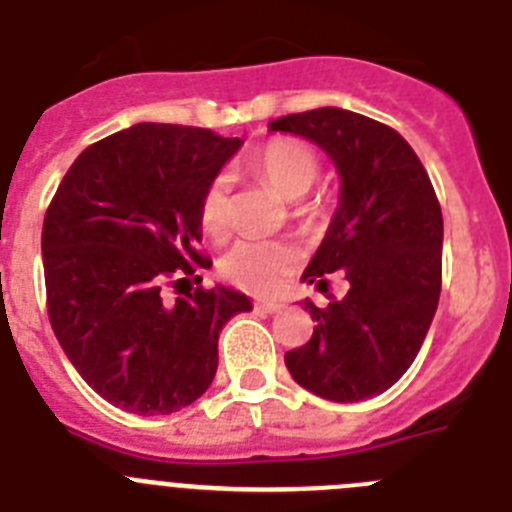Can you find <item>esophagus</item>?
I'll use <instances>...</instances> for the list:
<instances>
[{
  "instance_id": "34e87169",
  "label": "esophagus",
  "mask_w": 512,
  "mask_h": 512,
  "mask_svg": "<svg viewBox=\"0 0 512 512\" xmlns=\"http://www.w3.org/2000/svg\"><path fill=\"white\" fill-rule=\"evenodd\" d=\"M253 307H256V310L259 312H279L282 310V302H274V300H256L253 302Z\"/></svg>"
}]
</instances>
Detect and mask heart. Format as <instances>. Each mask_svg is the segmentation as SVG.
I'll list each match as a JSON object with an SVG mask.
<instances>
[{
  "instance_id": "1",
  "label": "heart",
  "mask_w": 512,
  "mask_h": 512,
  "mask_svg": "<svg viewBox=\"0 0 512 512\" xmlns=\"http://www.w3.org/2000/svg\"><path fill=\"white\" fill-rule=\"evenodd\" d=\"M248 169L259 176L261 182L269 184L274 192L282 194L284 200H300L318 184L320 158L302 140L271 138L248 158ZM318 212V205H312V202H295L292 205V215L300 223H312ZM200 223L212 238H220L228 230L230 202L225 176H215L207 184L200 202ZM297 259H300V253L292 241L246 238V241L230 246V251L220 259V271L235 287L253 292V295H271L282 287L289 271L295 269Z\"/></svg>"
}]
</instances>
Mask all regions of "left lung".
Returning a JSON list of instances; mask_svg holds the SVG:
<instances>
[{
	"label": "left lung",
	"instance_id": "left-lung-1",
	"mask_svg": "<svg viewBox=\"0 0 512 512\" xmlns=\"http://www.w3.org/2000/svg\"><path fill=\"white\" fill-rule=\"evenodd\" d=\"M315 140L338 166L341 207L302 279L348 292L328 305L305 300L312 336L284 354L305 390L359 402L390 390L425 341L441 297L443 217L428 171L397 130L359 112L320 107L269 122Z\"/></svg>",
	"mask_w": 512,
	"mask_h": 512
}]
</instances>
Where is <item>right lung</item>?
<instances>
[{"label":"right lung","instance_id":"obj_1","mask_svg":"<svg viewBox=\"0 0 512 512\" xmlns=\"http://www.w3.org/2000/svg\"><path fill=\"white\" fill-rule=\"evenodd\" d=\"M241 148L205 128L138 122L79 153L43 220L45 305L81 379L115 408L169 415L217 372L246 295L202 287L200 202ZM194 278L198 287L182 290ZM171 286L184 298L169 301Z\"/></svg>","mask_w":512,"mask_h":512}]
</instances>
